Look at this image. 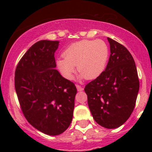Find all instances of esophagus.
<instances>
[{
	"instance_id": "esophagus-1",
	"label": "esophagus",
	"mask_w": 152,
	"mask_h": 152,
	"mask_svg": "<svg viewBox=\"0 0 152 152\" xmlns=\"http://www.w3.org/2000/svg\"><path fill=\"white\" fill-rule=\"evenodd\" d=\"M76 88H77L78 91H82L84 90V88L82 87H81L80 85H76Z\"/></svg>"
}]
</instances>
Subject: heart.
I'll return each instance as SVG.
<instances>
[{
	"instance_id": "b5f03b06",
	"label": "heart",
	"mask_w": 152,
	"mask_h": 152,
	"mask_svg": "<svg viewBox=\"0 0 152 152\" xmlns=\"http://www.w3.org/2000/svg\"><path fill=\"white\" fill-rule=\"evenodd\" d=\"M64 58L56 60V67L65 79H73L76 71L80 72L79 79H94L104 71L110 48L102 39L81 40L69 45L62 53Z\"/></svg>"
}]
</instances>
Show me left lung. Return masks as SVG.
I'll return each instance as SVG.
<instances>
[{"label":"left lung","mask_w":152,"mask_h":152,"mask_svg":"<svg viewBox=\"0 0 152 152\" xmlns=\"http://www.w3.org/2000/svg\"><path fill=\"white\" fill-rule=\"evenodd\" d=\"M110 56L105 70L85 86L93 118L102 126L115 129L125 123L134 110L139 91L138 75L131 53L107 37Z\"/></svg>","instance_id":"8db88e82"}]
</instances>
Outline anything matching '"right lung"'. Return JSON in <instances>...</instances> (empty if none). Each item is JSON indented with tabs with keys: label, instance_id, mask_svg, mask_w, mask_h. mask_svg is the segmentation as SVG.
<instances>
[{
	"label": "right lung",
	"instance_id": "add662e5",
	"mask_svg": "<svg viewBox=\"0 0 152 152\" xmlns=\"http://www.w3.org/2000/svg\"><path fill=\"white\" fill-rule=\"evenodd\" d=\"M59 41L40 40L26 52L15 70V87L24 116L44 134L58 135L73 119L76 87L61 76L54 53Z\"/></svg>",
	"mask_w": 152,
	"mask_h": 152
}]
</instances>
